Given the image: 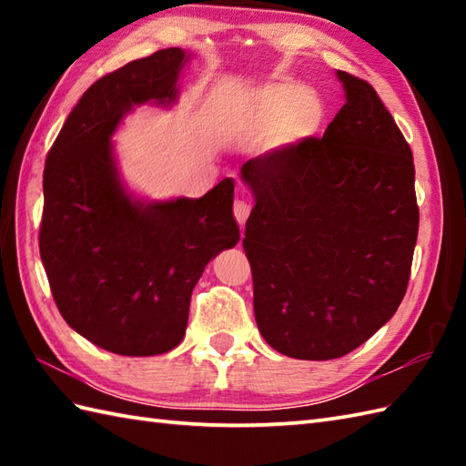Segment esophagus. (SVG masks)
Returning a JSON list of instances; mask_svg holds the SVG:
<instances>
[{
    "label": "esophagus",
    "instance_id": "34e87169",
    "mask_svg": "<svg viewBox=\"0 0 466 466\" xmlns=\"http://www.w3.org/2000/svg\"><path fill=\"white\" fill-rule=\"evenodd\" d=\"M248 216H250V204L244 202V200H236V204H234V218H236V222L240 224V228H244L246 220H248Z\"/></svg>",
    "mask_w": 466,
    "mask_h": 466
}]
</instances>
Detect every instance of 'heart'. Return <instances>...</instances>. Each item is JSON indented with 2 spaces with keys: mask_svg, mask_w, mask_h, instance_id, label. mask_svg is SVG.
Segmentation results:
<instances>
[{
  "mask_svg": "<svg viewBox=\"0 0 466 466\" xmlns=\"http://www.w3.org/2000/svg\"><path fill=\"white\" fill-rule=\"evenodd\" d=\"M240 120L256 132L274 130V146L289 147L319 132L324 106L309 86L272 82L242 96Z\"/></svg>",
  "mask_w": 466,
  "mask_h": 466,
  "instance_id": "1",
  "label": "heart"
}]
</instances>
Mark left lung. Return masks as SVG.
Instances as JSON below:
<instances>
[{"mask_svg":"<svg viewBox=\"0 0 466 466\" xmlns=\"http://www.w3.org/2000/svg\"><path fill=\"white\" fill-rule=\"evenodd\" d=\"M346 104L320 140L240 167L254 316L274 350L340 359L389 322L419 234L412 152L370 84L336 69Z\"/></svg>","mask_w":466,"mask_h":466,"instance_id":"8db88e82","label":"left lung"}]
</instances>
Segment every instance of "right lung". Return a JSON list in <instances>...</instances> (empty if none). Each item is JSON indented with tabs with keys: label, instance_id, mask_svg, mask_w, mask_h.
Instances as JSON below:
<instances>
[{
	"label": "right lung",
	"instance_id": "obj_1",
	"mask_svg": "<svg viewBox=\"0 0 466 466\" xmlns=\"http://www.w3.org/2000/svg\"><path fill=\"white\" fill-rule=\"evenodd\" d=\"M192 54L160 49L104 76L80 97L47 154L39 254L59 314L86 340L154 356L184 340L206 264L234 248V180L202 198L150 200L117 166L112 137L136 107L170 110Z\"/></svg>",
	"mask_w": 466,
	"mask_h": 466
}]
</instances>
